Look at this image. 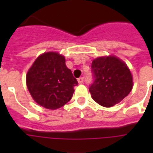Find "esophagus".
<instances>
[{"label": "esophagus", "instance_id": "esophagus-1", "mask_svg": "<svg viewBox=\"0 0 153 153\" xmlns=\"http://www.w3.org/2000/svg\"><path fill=\"white\" fill-rule=\"evenodd\" d=\"M84 81V78L83 77H81V78H79V79H78V82H79V84L82 83Z\"/></svg>", "mask_w": 153, "mask_h": 153}]
</instances>
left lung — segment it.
I'll return each instance as SVG.
<instances>
[{"label": "left lung", "mask_w": 153, "mask_h": 153, "mask_svg": "<svg viewBox=\"0 0 153 153\" xmlns=\"http://www.w3.org/2000/svg\"><path fill=\"white\" fill-rule=\"evenodd\" d=\"M91 71L94 78L89 91L97 103L114 106L133 89V76L127 65L116 56H103L93 60Z\"/></svg>", "instance_id": "8db88e82"}]
</instances>
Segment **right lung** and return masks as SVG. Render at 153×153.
Returning <instances> with one entry per match:
<instances>
[{"label": "right lung", "mask_w": 153, "mask_h": 153, "mask_svg": "<svg viewBox=\"0 0 153 153\" xmlns=\"http://www.w3.org/2000/svg\"><path fill=\"white\" fill-rule=\"evenodd\" d=\"M65 62L64 56L59 53L45 52L28 70L26 75L27 90L39 105L56 109L71 99L78 82Z\"/></svg>", "instance_id": "obj_1"}]
</instances>
